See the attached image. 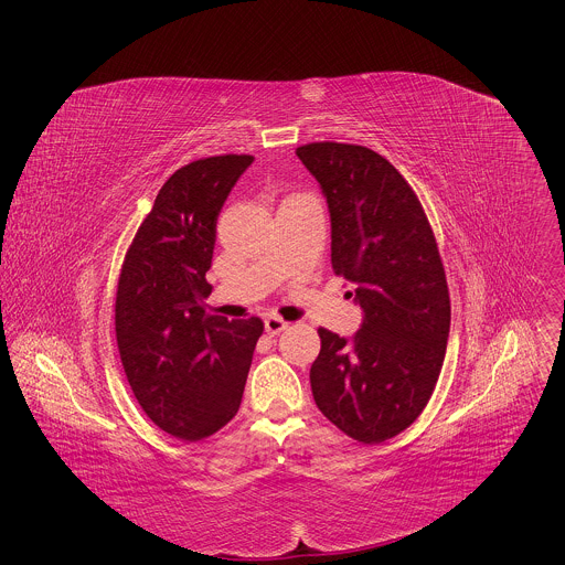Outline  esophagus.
Wrapping results in <instances>:
<instances>
[{
	"mask_svg": "<svg viewBox=\"0 0 565 565\" xmlns=\"http://www.w3.org/2000/svg\"><path fill=\"white\" fill-rule=\"evenodd\" d=\"M264 328H266L268 334H279V332H284L288 328V321H284L281 317L270 315V317L264 319Z\"/></svg>",
	"mask_w": 565,
	"mask_h": 565,
	"instance_id": "34e87169",
	"label": "esophagus"
}]
</instances>
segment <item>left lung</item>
<instances>
[{
  "label": "left lung",
  "instance_id": "obj_1",
  "mask_svg": "<svg viewBox=\"0 0 565 565\" xmlns=\"http://www.w3.org/2000/svg\"><path fill=\"white\" fill-rule=\"evenodd\" d=\"M332 222V268L356 284L363 326L352 339L319 328L310 367L321 414L343 434L379 445L427 407L447 352L451 301L425 209L381 153L345 142L297 147Z\"/></svg>",
  "mask_w": 565,
  "mask_h": 565
}]
</instances>
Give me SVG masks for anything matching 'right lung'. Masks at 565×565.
<instances>
[{"instance_id":"obj_1","label":"right lung","mask_w":565,"mask_h":565,"mask_svg":"<svg viewBox=\"0 0 565 565\" xmlns=\"http://www.w3.org/2000/svg\"><path fill=\"white\" fill-rule=\"evenodd\" d=\"M253 156L180 167L127 248L116 290V343L129 387L156 427L195 443L239 409L259 317L206 315L217 215Z\"/></svg>"}]
</instances>
